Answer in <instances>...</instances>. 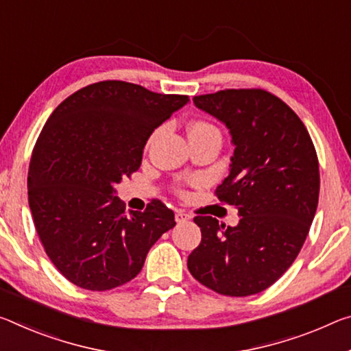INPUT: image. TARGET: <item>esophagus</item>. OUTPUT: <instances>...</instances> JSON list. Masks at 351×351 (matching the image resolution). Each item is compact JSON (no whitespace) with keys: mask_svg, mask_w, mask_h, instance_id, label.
<instances>
[{"mask_svg":"<svg viewBox=\"0 0 351 351\" xmlns=\"http://www.w3.org/2000/svg\"><path fill=\"white\" fill-rule=\"evenodd\" d=\"M175 219H176L178 223H182V221H187V220H191L192 217L189 215V214H186V213H182V210H178L176 215H175Z\"/></svg>","mask_w":351,"mask_h":351,"instance_id":"esophagus-1","label":"esophagus"}]
</instances>
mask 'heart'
Instances as JSON below:
<instances>
[{
    "label": "heart",
    "instance_id": "heart-1",
    "mask_svg": "<svg viewBox=\"0 0 351 351\" xmlns=\"http://www.w3.org/2000/svg\"><path fill=\"white\" fill-rule=\"evenodd\" d=\"M206 132H217L219 134V131H217V128L213 126L210 123H206V121H193L192 125H189L187 128V134L189 136H195V134H206ZM159 134V131H156L154 134L149 137L148 143H152L154 141V137Z\"/></svg>",
    "mask_w": 351,
    "mask_h": 351
}]
</instances>
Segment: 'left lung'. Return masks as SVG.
<instances>
[{"mask_svg": "<svg viewBox=\"0 0 351 351\" xmlns=\"http://www.w3.org/2000/svg\"><path fill=\"white\" fill-rule=\"evenodd\" d=\"M193 103L230 131V175L215 193L236 206L241 220L225 226L197 215L202 242L189 254V271L221 295H253L285 274L308 236L320 191L314 143L298 115L261 88L220 90Z\"/></svg>", "mask_w": 351, "mask_h": 351, "instance_id": "8db88e82", "label": "left lung"}]
</instances>
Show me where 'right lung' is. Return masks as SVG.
<instances>
[{"label": "right lung", "mask_w": 351, "mask_h": 351, "mask_svg": "<svg viewBox=\"0 0 351 351\" xmlns=\"http://www.w3.org/2000/svg\"><path fill=\"white\" fill-rule=\"evenodd\" d=\"M187 103L186 95L101 81L49 115L31 156L27 198L48 258L70 282L87 291L125 285L176 225L160 202L126 215L115 186L138 170L156 128Z\"/></svg>", "instance_id": "right-lung-1"}]
</instances>
